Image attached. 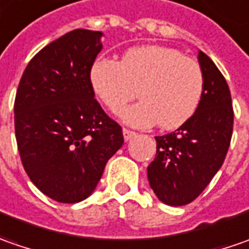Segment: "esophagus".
Here are the masks:
<instances>
[{"instance_id": "esophagus-1", "label": "esophagus", "mask_w": 249, "mask_h": 249, "mask_svg": "<svg viewBox=\"0 0 249 249\" xmlns=\"http://www.w3.org/2000/svg\"><path fill=\"white\" fill-rule=\"evenodd\" d=\"M123 133H124L125 141H129V139H132L133 136H136V132H133V131H131V129H126V128L123 129Z\"/></svg>"}]
</instances>
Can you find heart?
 I'll use <instances>...</instances> for the list:
<instances>
[{
    "mask_svg": "<svg viewBox=\"0 0 249 249\" xmlns=\"http://www.w3.org/2000/svg\"><path fill=\"white\" fill-rule=\"evenodd\" d=\"M89 82L96 98L113 113L136 92L141 100L123 110L121 118L139 128L159 123L167 131L194 116L204 92L198 62L162 45L133 47L125 51L120 62L99 57L90 67Z\"/></svg>",
    "mask_w": 249,
    "mask_h": 249,
    "instance_id": "obj_1",
    "label": "heart"
}]
</instances>
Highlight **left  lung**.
Masks as SVG:
<instances>
[{"instance_id": "1", "label": "left lung", "mask_w": 249, "mask_h": 249, "mask_svg": "<svg viewBox=\"0 0 249 249\" xmlns=\"http://www.w3.org/2000/svg\"><path fill=\"white\" fill-rule=\"evenodd\" d=\"M198 62L204 92L194 116L175 132L156 136V159L147 178L160 201L180 207L194 201L222 167L226 157L234 113L223 74L202 51Z\"/></svg>"}]
</instances>
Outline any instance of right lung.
Returning a JSON list of instances; mask_svg holds the SVG:
<instances>
[{"instance_id": "1", "label": "right lung", "mask_w": 249, "mask_h": 249, "mask_svg": "<svg viewBox=\"0 0 249 249\" xmlns=\"http://www.w3.org/2000/svg\"><path fill=\"white\" fill-rule=\"evenodd\" d=\"M100 31L77 29L42 48L27 65L15 98V135L24 171L52 200L74 204L95 190L124 143L103 111L89 70Z\"/></svg>"}]
</instances>
